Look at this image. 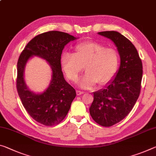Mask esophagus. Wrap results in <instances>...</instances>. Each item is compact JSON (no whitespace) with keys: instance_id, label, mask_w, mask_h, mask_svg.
I'll return each mask as SVG.
<instances>
[{"instance_id":"obj_1","label":"esophagus","mask_w":156,"mask_h":156,"mask_svg":"<svg viewBox=\"0 0 156 156\" xmlns=\"http://www.w3.org/2000/svg\"><path fill=\"white\" fill-rule=\"evenodd\" d=\"M84 92L83 91H79V90H77L76 91V94H77L78 96H80V95H81V94H83Z\"/></svg>"}]
</instances>
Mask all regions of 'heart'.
Segmentation results:
<instances>
[{
  "label": "heart",
  "instance_id": "1",
  "mask_svg": "<svg viewBox=\"0 0 156 156\" xmlns=\"http://www.w3.org/2000/svg\"><path fill=\"white\" fill-rule=\"evenodd\" d=\"M119 56L117 51L96 41H85L75 47L74 53H66L61 58V65L67 78L76 82L83 72L87 73L80 80L85 89L109 83L117 73Z\"/></svg>",
  "mask_w": 156,
  "mask_h": 156
}]
</instances>
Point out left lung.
<instances>
[{"instance_id": "left-lung-1", "label": "left lung", "mask_w": 156, "mask_h": 156, "mask_svg": "<svg viewBox=\"0 0 156 156\" xmlns=\"http://www.w3.org/2000/svg\"><path fill=\"white\" fill-rule=\"evenodd\" d=\"M98 34L112 41L120 56L116 76L104 88L93 92L90 108L93 119L109 127L123 119L134 107L140 93L142 63L135 46L121 33L103 31Z\"/></svg>"}]
</instances>
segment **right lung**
<instances>
[{"instance_id":"1","label":"right lung","mask_w":156,"mask_h":156,"mask_svg":"<svg viewBox=\"0 0 156 156\" xmlns=\"http://www.w3.org/2000/svg\"><path fill=\"white\" fill-rule=\"evenodd\" d=\"M76 39L63 32H46L29 41L19 56L17 62V91L25 109L41 124L52 126L60 123L67 115L76 97V90L64 78L61 55L66 44ZM34 56L45 60L52 71L49 87L41 93L30 90L24 78L27 63Z\"/></svg>"}]
</instances>
